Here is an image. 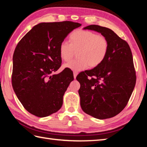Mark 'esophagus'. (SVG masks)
<instances>
[{
    "mask_svg": "<svg viewBox=\"0 0 147 147\" xmlns=\"http://www.w3.org/2000/svg\"><path fill=\"white\" fill-rule=\"evenodd\" d=\"M73 74H74V78L76 79V76L78 75V73H77V72H76V71H74L73 72Z\"/></svg>",
    "mask_w": 147,
    "mask_h": 147,
    "instance_id": "esophagus-1",
    "label": "esophagus"
}]
</instances>
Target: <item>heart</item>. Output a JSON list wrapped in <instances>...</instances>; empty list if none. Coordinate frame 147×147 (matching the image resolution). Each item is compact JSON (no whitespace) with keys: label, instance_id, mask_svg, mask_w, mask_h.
<instances>
[{"label":"heart","instance_id":"heart-1","mask_svg":"<svg viewBox=\"0 0 147 147\" xmlns=\"http://www.w3.org/2000/svg\"><path fill=\"white\" fill-rule=\"evenodd\" d=\"M71 43L62 42L59 52L62 60L68 61L75 52L78 59L72 60L64 64V68L74 71H81L98 66L104 61L107 54L109 42L105 36L89 30H78L71 34Z\"/></svg>","mask_w":147,"mask_h":147}]
</instances>
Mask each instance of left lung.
Returning a JSON list of instances; mask_svg holds the SVG:
<instances>
[{"mask_svg":"<svg viewBox=\"0 0 147 147\" xmlns=\"http://www.w3.org/2000/svg\"><path fill=\"white\" fill-rule=\"evenodd\" d=\"M83 29L101 33L107 40L109 49L100 64L77 76L80 105L86 114L95 118L114 117L126 107L135 86L131 51L128 43L111 29L95 24Z\"/></svg>","mask_w":147,"mask_h":147,"instance_id":"left-lung-1","label":"left lung"}]
</instances>
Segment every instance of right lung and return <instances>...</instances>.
Masks as SVG:
<instances>
[{
    "label": "right lung",
    "mask_w": 147,
    "mask_h": 147,
    "mask_svg": "<svg viewBox=\"0 0 147 147\" xmlns=\"http://www.w3.org/2000/svg\"><path fill=\"white\" fill-rule=\"evenodd\" d=\"M81 26L72 21L40 23L18 43L12 58V85L19 100L32 114L44 117L61 108L73 74L68 69L53 73L61 67V42Z\"/></svg>",
    "instance_id": "add662e5"
}]
</instances>
